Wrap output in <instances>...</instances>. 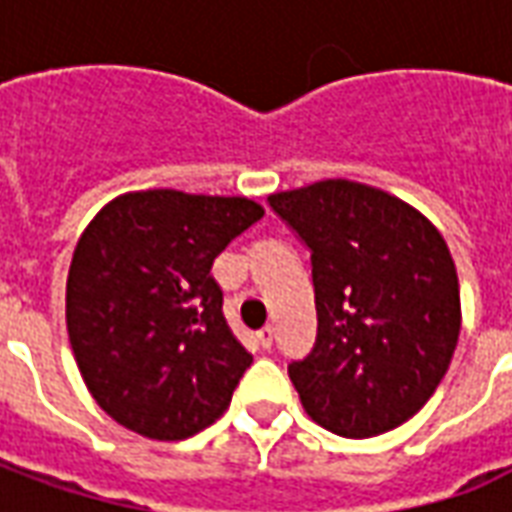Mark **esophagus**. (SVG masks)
<instances>
[{"label":"esophagus","mask_w":512,"mask_h":512,"mask_svg":"<svg viewBox=\"0 0 512 512\" xmlns=\"http://www.w3.org/2000/svg\"><path fill=\"white\" fill-rule=\"evenodd\" d=\"M257 345H260L263 351H271V345H274V326H263V329L257 332Z\"/></svg>","instance_id":"obj_1"}]
</instances>
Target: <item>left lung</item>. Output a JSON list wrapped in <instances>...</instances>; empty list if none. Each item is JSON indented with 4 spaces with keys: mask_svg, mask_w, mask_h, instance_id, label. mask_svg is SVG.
Here are the masks:
<instances>
[{
    "mask_svg": "<svg viewBox=\"0 0 512 512\" xmlns=\"http://www.w3.org/2000/svg\"><path fill=\"white\" fill-rule=\"evenodd\" d=\"M310 249L318 334L290 362L304 411L345 439L403 425L450 367L461 296L433 224L386 191L321 180L268 197Z\"/></svg>",
    "mask_w": 512,
    "mask_h": 512,
    "instance_id": "8db88e82",
    "label": "left lung"
}]
</instances>
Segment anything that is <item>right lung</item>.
Returning a JSON list of instances; mask_svg holds the SVG:
<instances>
[{
  "instance_id": "1",
  "label": "right lung",
  "mask_w": 512,
  "mask_h": 512,
  "mask_svg": "<svg viewBox=\"0 0 512 512\" xmlns=\"http://www.w3.org/2000/svg\"><path fill=\"white\" fill-rule=\"evenodd\" d=\"M263 213L246 197L153 189L87 224L68 271V337L95 403L123 428L180 441L230 406L252 356L224 321L211 266Z\"/></svg>"
}]
</instances>
